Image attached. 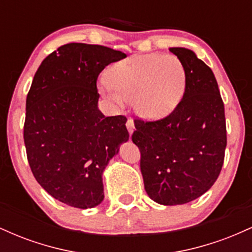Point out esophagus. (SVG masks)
Listing matches in <instances>:
<instances>
[{"label": "esophagus", "instance_id": "esophagus-1", "mask_svg": "<svg viewBox=\"0 0 252 252\" xmlns=\"http://www.w3.org/2000/svg\"><path fill=\"white\" fill-rule=\"evenodd\" d=\"M126 129H128L129 134L132 135V132H134V130H135V123H134V121H132V120H128V121H126Z\"/></svg>", "mask_w": 252, "mask_h": 252}]
</instances>
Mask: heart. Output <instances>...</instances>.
<instances>
[{"label":"heart","mask_w":252,"mask_h":252,"mask_svg":"<svg viewBox=\"0 0 252 252\" xmlns=\"http://www.w3.org/2000/svg\"><path fill=\"white\" fill-rule=\"evenodd\" d=\"M184 63L173 54H135L115 63L98 89L110 102L132 109L144 121H158L174 111L186 91Z\"/></svg>","instance_id":"1"}]
</instances>
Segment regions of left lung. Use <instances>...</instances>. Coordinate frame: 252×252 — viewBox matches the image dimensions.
I'll return each instance as SVG.
<instances>
[{"label":"left lung","instance_id":"left-lung-1","mask_svg":"<svg viewBox=\"0 0 252 252\" xmlns=\"http://www.w3.org/2000/svg\"><path fill=\"white\" fill-rule=\"evenodd\" d=\"M186 68V91L163 120H135L131 140L141 152L144 189L152 200L173 206L213 186L226 148L224 103L209 66L189 48L170 47Z\"/></svg>","mask_w":252,"mask_h":252}]
</instances>
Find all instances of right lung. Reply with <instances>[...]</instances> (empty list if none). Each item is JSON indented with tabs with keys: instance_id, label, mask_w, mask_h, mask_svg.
I'll list each match as a JSON object with an SVG mask.
<instances>
[{
	"instance_id": "1",
	"label": "right lung",
	"mask_w": 252,
	"mask_h": 252,
	"mask_svg": "<svg viewBox=\"0 0 252 252\" xmlns=\"http://www.w3.org/2000/svg\"><path fill=\"white\" fill-rule=\"evenodd\" d=\"M126 57L100 45L67 43L37 68L27 100L25 146L32 173L48 194L77 209L104 199L103 172L129 140L124 116L98 109V74Z\"/></svg>"
}]
</instances>
